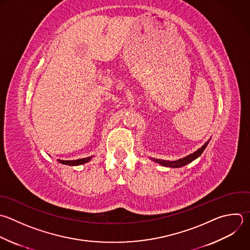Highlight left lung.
I'll return each instance as SVG.
<instances>
[{
    "label": "left lung",
    "mask_w": 250,
    "mask_h": 250,
    "mask_svg": "<svg viewBox=\"0 0 250 250\" xmlns=\"http://www.w3.org/2000/svg\"><path fill=\"white\" fill-rule=\"evenodd\" d=\"M209 141H207L200 148H198L197 150H195L194 152L188 154V156H185L183 158H180L178 160H174V161H170V160H163V159H157V158H152L150 157V159L162 166H165V167H170V168H180V167H183L188 163H190L191 161H193L194 159H196L197 157H199L201 155V153L203 152V150L205 149V147L207 146Z\"/></svg>",
    "instance_id": "8db88e82"
}]
</instances>
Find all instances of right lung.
Segmentation results:
<instances>
[{
	"instance_id": "right-lung-1",
	"label": "right lung",
	"mask_w": 250,
	"mask_h": 250,
	"mask_svg": "<svg viewBox=\"0 0 250 250\" xmlns=\"http://www.w3.org/2000/svg\"><path fill=\"white\" fill-rule=\"evenodd\" d=\"M93 158V156H89V157H85V158H80V159H75V160H62V159H58V162L64 164V165H69V166H78V165H82L85 164L87 162H89L91 159Z\"/></svg>"
}]
</instances>
